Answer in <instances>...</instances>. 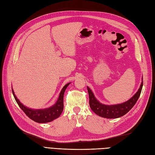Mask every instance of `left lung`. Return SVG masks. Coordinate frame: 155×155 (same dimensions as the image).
Instances as JSON below:
<instances>
[{"label":"left lung","mask_w":155,"mask_h":155,"mask_svg":"<svg viewBox=\"0 0 155 155\" xmlns=\"http://www.w3.org/2000/svg\"><path fill=\"white\" fill-rule=\"evenodd\" d=\"M141 81L138 91L132 98L123 103L114 104V105H107V104L100 103L94 97L93 91L89 87H87L91 109L96 114L104 118L116 119L124 115L134 107L140 97L143 87V77L141 78Z\"/></svg>","instance_id":"left-lung-1"}]
</instances>
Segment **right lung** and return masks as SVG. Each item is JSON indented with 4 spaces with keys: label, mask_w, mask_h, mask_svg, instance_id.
<instances>
[{
    "label": "right lung",
    "mask_w": 155,
    "mask_h": 155,
    "mask_svg": "<svg viewBox=\"0 0 155 155\" xmlns=\"http://www.w3.org/2000/svg\"><path fill=\"white\" fill-rule=\"evenodd\" d=\"M70 84V83H68L63 87L59 94V97H58L56 103L54 104V105L44 109H32L24 106L23 104L19 101V99L17 98L13 89H12V90L15 101L18 103L20 108L21 109L24 111L25 114L29 118L32 119V120L35 121L36 123H46L49 122H51L53 120L57 119L62 114L64 108L63 98L64 91Z\"/></svg>",
    "instance_id": "add662e5"
}]
</instances>
